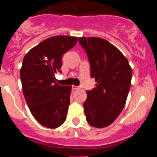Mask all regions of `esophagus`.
I'll list each match as a JSON object with an SVG mask.
<instances>
[{
  "mask_svg": "<svg viewBox=\"0 0 157 157\" xmlns=\"http://www.w3.org/2000/svg\"><path fill=\"white\" fill-rule=\"evenodd\" d=\"M80 89L79 86H72V90H78Z\"/></svg>",
  "mask_w": 157,
  "mask_h": 157,
  "instance_id": "esophagus-1",
  "label": "esophagus"
}]
</instances>
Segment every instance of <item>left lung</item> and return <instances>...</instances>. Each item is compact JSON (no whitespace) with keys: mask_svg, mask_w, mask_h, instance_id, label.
<instances>
[{"mask_svg":"<svg viewBox=\"0 0 157 157\" xmlns=\"http://www.w3.org/2000/svg\"><path fill=\"white\" fill-rule=\"evenodd\" d=\"M90 63L96 87L87 90L83 104L86 121L97 128L112 124L125 106L132 69L127 58L109 41L101 37H79Z\"/></svg>","mask_w":157,"mask_h":157,"instance_id":"1","label":"left lung"}]
</instances>
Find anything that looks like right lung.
<instances>
[{
	"label": "right lung",
	"instance_id": "1",
	"mask_svg": "<svg viewBox=\"0 0 157 157\" xmlns=\"http://www.w3.org/2000/svg\"><path fill=\"white\" fill-rule=\"evenodd\" d=\"M78 37L54 36L40 42L24 56L20 70L25 100L32 116L47 128H57L66 120L71 86L56 82L62 56L75 45Z\"/></svg>",
	"mask_w": 157,
	"mask_h": 157
}]
</instances>
